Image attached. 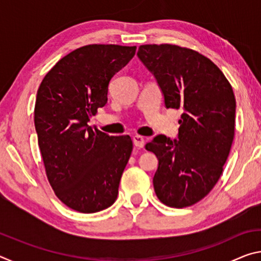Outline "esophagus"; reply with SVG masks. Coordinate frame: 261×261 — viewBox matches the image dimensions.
Returning <instances> with one entry per match:
<instances>
[{"label": "esophagus", "instance_id": "obj_1", "mask_svg": "<svg viewBox=\"0 0 261 261\" xmlns=\"http://www.w3.org/2000/svg\"><path fill=\"white\" fill-rule=\"evenodd\" d=\"M132 141H134V145L136 147L143 148L145 144V139L141 136H134L132 137Z\"/></svg>", "mask_w": 261, "mask_h": 261}]
</instances>
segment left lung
Returning <instances> with one entry per match:
<instances>
[{
    "mask_svg": "<svg viewBox=\"0 0 261 261\" xmlns=\"http://www.w3.org/2000/svg\"><path fill=\"white\" fill-rule=\"evenodd\" d=\"M137 55L155 77L166 108L183 112L177 139L159 135L145 146L159 160L154 191L167 206H191L214 188L230 152L232 87L213 62L189 48L143 45Z\"/></svg>",
    "mask_w": 261,
    "mask_h": 261,
    "instance_id": "obj_1",
    "label": "left lung"
}]
</instances>
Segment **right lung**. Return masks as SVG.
Here are the masks:
<instances>
[{
    "label": "right lung",
    "mask_w": 261,
    "mask_h": 261,
    "mask_svg": "<svg viewBox=\"0 0 261 261\" xmlns=\"http://www.w3.org/2000/svg\"><path fill=\"white\" fill-rule=\"evenodd\" d=\"M136 46L88 45L61 59L42 79L34 107L48 180L63 204L81 213L112 206L132 152L129 136H109L87 124L107 103L114 74Z\"/></svg>",
    "instance_id": "right-lung-1"
}]
</instances>
